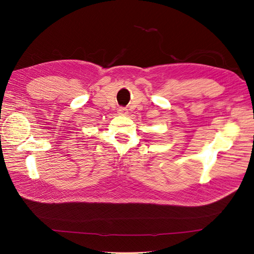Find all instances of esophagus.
<instances>
[{"label":"esophagus","mask_w":254,"mask_h":254,"mask_svg":"<svg viewBox=\"0 0 254 254\" xmlns=\"http://www.w3.org/2000/svg\"><path fill=\"white\" fill-rule=\"evenodd\" d=\"M119 113L122 114V115H125V114H127V110L125 108H120Z\"/></svg>","instance_id":"1"}]
</instances>
